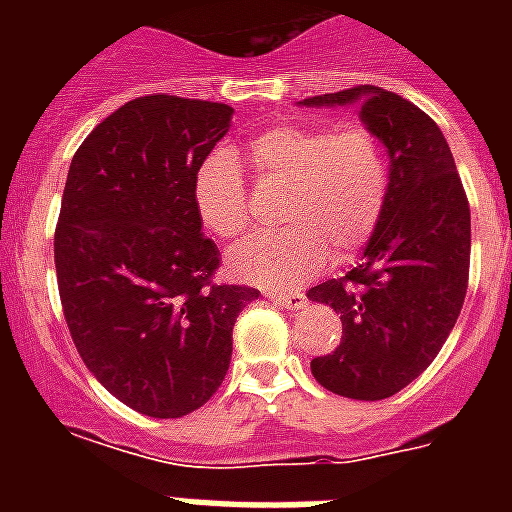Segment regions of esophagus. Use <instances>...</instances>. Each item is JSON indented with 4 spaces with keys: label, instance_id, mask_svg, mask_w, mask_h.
Returning <instances> with one entry per match:
<instances>
[{
    "label": "esophagus",
    "instance_id": "esophagus-1",
    "mask_svg": "<svg viewBox=\"0 0 512 512\" xmlns=\"http://www.w3.org/2000/svg\"><path fill=\"white\" fill-rule=\"evenodd\" d=\"M265 297L271 300V303L281 305V308H289V311H297V308H303L305 305V295L303 292H265Z\"/></svg>",
    "mask_w": 512,
    "mask_h": 512
}]
</instances>
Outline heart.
I'll return each mask as SVG.
<instances>
[{
  "label": "heart",
  "instance_id": "b5f03b06",
  "mask_svg": "<svg viewBox=\"0 0 512 512\" xmlns=\"http://www.w3.org/2000/svg\"><path fill=\"white\" fill-rule=\"evenodd\" d=\"M247 164L263 188H284L276 231L231 249L233 279L289 289L327 263L348 260L372 241L388 207L390 164L380 135L366 124H276L247 143ZM199 220L233 241L252 225V193L239 159L217 148L193 175Z\"/></svg>",
  "mask_w": 512,
  "mask_h": 512
}]
</instances>
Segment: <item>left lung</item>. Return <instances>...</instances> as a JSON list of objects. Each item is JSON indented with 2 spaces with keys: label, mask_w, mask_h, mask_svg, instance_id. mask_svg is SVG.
<instances>
[{
  "label": "left lung",
  "mask_w": 512,
  "mask_h": 512,
  "mask_svg": "<svg viewBox=\"0 0 512 512\" xmlns=\"http://www.w3.org/2000/svg\"><path fill=\"white\" fill-rule=\"evenodd\" d=\"M356 100L388 148V207L364 263L308 289L342 321L340 345L313 358L311 372L337 396L380 401L417 380L457 324L468 292L470 204L438 124L406 98L361 84L303 103Z\"/></svg>",
  "instance_id": "1"
}]
</instances>
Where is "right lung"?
Returning a JSON list of instances; mask_svg holds the SVG:
<instances>
[{
    "instance_id": "obj_1",
    "label": "right lung",
    "mask_w": 512,
    "mask_h": 512,
    "mask_svg": "<svg viewBox=\"0 0 512 512\" xmlns=\"http://www.w3.org/2000/svg\"><path fill=\"white\" fill-rule=\"evenodd\" d=\"M233 108L143 95L106 116L71 159L55 225L68 332L95 380L148 417H183L215 396L233 324L260 292L217 284L193 175Z\"/></svg>"
}]
</instances>
